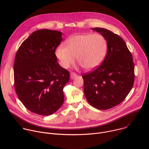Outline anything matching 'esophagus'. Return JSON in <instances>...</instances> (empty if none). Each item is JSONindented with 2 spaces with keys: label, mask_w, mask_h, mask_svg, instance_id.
Segmentation results:
<instances>
[{
  "label": "esophagus",
  "mask_w": 149,
  "mask_h": 149,
  "mask_svg": "<svg viewBox=\"0 0 149 149\" xmlns=\"http://www.w3.org/2000/svg\"><path fill=\"white\" fill-rule=\"evenodd\" d=\"M76 76H77V74L74 72H72L70 75V77L71 79H74L76 77Z\"/></svg>",
  "instance_id": "obj_1"
}]
</instances>
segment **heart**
Wrapping results in <instances>:
<instances>
[{
  "label": "heart",
  "instance_id": "heart-1",
  "mask_svg": "<svg viewBox=\"0 0 149 149\" xmlns=\"http://www.w3.org/2000/svg\"><path fill=\"white\" fill-rule=\"evenodd\" d=\"M107 51V42L102 35L84 33L71 36L66 42V47H59L55 54L64 68L73 64L76 57L84 69L90 71L101 64Z\"/></svg>",
  "mask_w": 149,
  "mask_h": 149
}]
</instances>
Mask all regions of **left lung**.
Masks as SVG:
<instances>
[{"label": "left lung", "mask_w": 149, "mask_h": 149, "mask_svg": "<svg viewBox=\"0 0 149 149\" xmlns=\"http://www.w3.org/2000/svg\"><path fill=\"white\" fill-rule=\"evenodd\" d=\"M107 42V52L100 66L82 74L84 91L90 105L108 110L120 104L130 92L134 82L133 56L124 40L105 28L93 29Z\"/></svg>", "instance_id": "1"}]
</instances>
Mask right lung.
<instances>
[{
    "label": "right lung",
    "instance_id": "1",
    "mask_svg": "<svg viewBox=\"0 0 149 149\" xmlns=\"http://www.w3.org/2000/svg\"><path fill=\"white\" fill-rule=\"evenodd\" d=\"M61 35L49 29L33 32L15 56V91L25 107L37 114L51 115L64 101L63 88L70 80V72L59 65L55 55Z\"/></svg>",
    "mask_w": 149,
    "mask_h": 149
}]
</instances>
